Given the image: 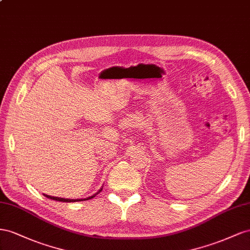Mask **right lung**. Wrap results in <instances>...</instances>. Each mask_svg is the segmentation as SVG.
I'll use <instances>...</instances> for the list:
<instances>
[{
	"mask_svg": "<svg viewBox=\"0 0 250 250\" xmlns=\"http://www.w3.org/2000/svg\"><path fill=\"white\" fill-rule=\"evenodd\" d=\"M102 189L103 188H101L98 190V192L99 191H102ZM97 192V194H98ZM45 197H47V198H49V199H52V200H55V201H61V202H76V201H83V200H85V199H75V200H73V199H63V198H59V197H52V196H48V195H44ZM95 197V195H93V196H91V197H89V198H87V200L88 199H92V198H94Z\"/></svg>",
	"mask_w": 250,
	"mask_h": 250,
	"instance_id": "add662e5",
	"label": "right lung"
}]
</instances>
